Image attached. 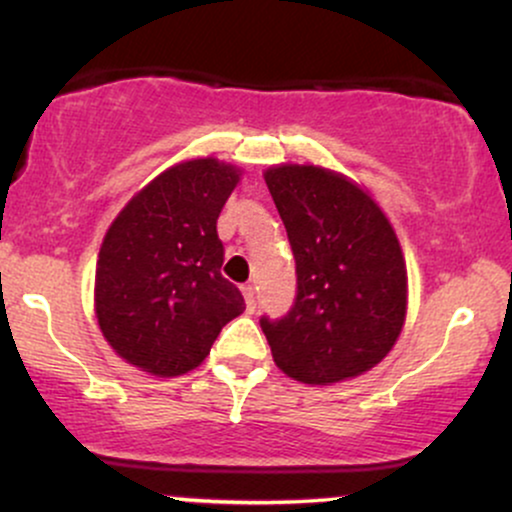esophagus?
<instances>
[{
  "label": "esophagus",
  "mask_w": 512,
  "mask_h": 512,
  "mask_svg": "<svg viewBox=\"0 0 512 512\" xmlns=\"http://www.w3.org/2000/svg\"><path fill=\"white\" fill-rule=\"evenodd\" d=\"M243 296H245V305H248V310H250V313H255V308H257V296H255V286H252V284H248V286H243Z\"/></svg>",
  "instance_id": "1"
}]
</instances>
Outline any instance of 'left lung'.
Returning a JSON list of instances; mask_svg holds the SVG:
<instances>
[{
    "label": "left lung",
    "instance_id": "8db88e82",
    "mask_svg": "<svg viewBox=\"0 0 512 512\" xmlns=\"http://www.w3.org/2000/svg\"><path fill=\"white\" fill-rule=\"evenodd\" d=\"M296 260L289 313L262 315L274 363L308 385L356 378L387 356L407 313V269L378 204L315 166L264 173Z\"/></svg>",
    "mask_w": 512,
    "mask_h": 512
}]
</instances>
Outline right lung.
Masks as SVG:
<instances>
[{
	"label": "right lung",
	"mask_w": 512,
	"mask_h": 512,
	"mask_svg": "<svg viewBox=\"0 0 512 512\" xmlns=\"http://www.w3.org/2000/svg\"><path fill=\"white\" fill-rule=\"evenodd\" d=\"M238 170L197 158L158 175L105 233L96 267L103 337L132 366L170 378L207 358L221 327L245 310L223 279L216 233Z\"/></svg>",
	"instance_id": "obj_1"
}]
</instances>
